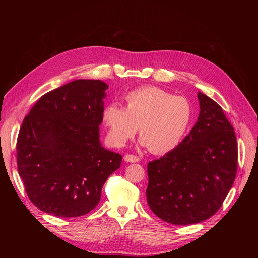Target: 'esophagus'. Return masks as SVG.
I'll use <instances>...</instances> for the list:
<instances>
[{"label":"esophagus","instance_id":"esophagus-1","mask_svg":"<svg viewBox=\"0 0 258 258\" xmlns=\"http://www.w3.org/2000/svg\"><path fill=\"white\" fill-rule=\"evenodd\" d=\"M140 160V158L136 155H131V154H127L124 156V161L127 162H138Z\"/></svg>","mask_w":258,"mask_h":258}]
</instances>
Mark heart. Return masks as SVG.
<instances>
[{
    "mask_svg": "<svg viewBox=\"0 0 258 258\" xmlns=\"http://www.w3.org/2000/svg\"><path fill=\"white\" fill-rule=\"evenodd\" d=\"M191 117L188 100L155 86L128 92L126 107L111 103L102 114L108 139L115 146L126 145L140 127L141 143L157 155L170 153L179 145Z\"/></svg>",
    "mask_w": 258,
    "mask_h": 258,
    "instance_id": "heart-1",
    "label": "heart"
}]
</instances>
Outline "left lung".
I'll use <instances>...</instances> for the list:
<instances>
[{"mask_svg":"<svg viewBox=\"0 0 258 258\" xmlns=\"http://www.w3.org/2000/svg\"><path fill=\"white\" fill-rule=\"evenodd\" d=\"M197 122L179 145L148 162L147 204L162 221L200 223L214 215L235 182L238 144L231 123L214 100L198 92Z\"/></svg>","mask_w":258,"mask_h":258,"instance_id":"left-lung-1","label":"left lung"}]
</instances>
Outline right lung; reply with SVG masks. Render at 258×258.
Segmentation results:
<instances>
[{
	"label": "right lung",
	"mask_w": 258,
	"mask_h": 258,
	"mask_svg": "<svg viewBox=\"0 0 258 258\" xmlns=\"http://www.w3.org/2000/svg\"><path fill=\"white\" fill-rule=\"evenodd\" d=\"M107 85L77 80L40 98L17 138V167L29 199L46 213L77 217L89 213L121 155L99 140Z\"/></svg>",
	"instance_id": "1"
}]
</instances>
